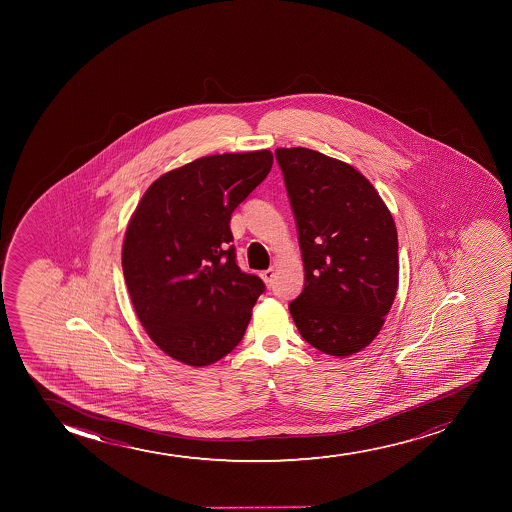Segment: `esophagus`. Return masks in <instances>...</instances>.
Masks as SVG:
<instances>
[{
    "mask_svg": "<svg viewBox=\"0 0 512 512\" xmlns=\"http://www.w3.org/2000/svg\"><path fill=\"white\" fill-rule=\"evenodd\" d=\"M261 278H263V282H265L268 287H271V285H273V280H275V268L263 271V273H261Z\"/></svg>",
    "mask_w": 512,
    "mask_h": 512,
    "instance_id": "1",
    "label": "esophagus"
}]
</instances>
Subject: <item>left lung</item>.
I'll return each instance as SVG.
<instances>
[{"mask_svg": "<svg viewBox=\"0 0 512 512\" xmlns=\"http://www.w3.org/2000/svg\"><path fill=\"white\" fill-rule=\"evenodd\" d=\"M306 271L290 314L319 352L345 359L379 335L400 261L391 212L355 167L311 148H277Z\"/></svg>", "mask_w": 512, "mask_h": 512, "instance_id": "1", "label": "left lung"}]
</instances>
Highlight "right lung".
Here are the masks:
<instances>
[{"label": "right lung", "instance_id": "add662e5", "mask_svg": "<svg viewBox=\"0 0 512 512\" xmlns=\"http://www.w3.org/2000/svg\"><path fill=\"white\" fill-rule=\"evenodd\" d=\"M271 165L270 150L201 157L153 181L131 215L121 256L131 304L181 364H215L246 333L265 283L235 263L230 215Z\"/></svg>", "mask_w": 512, "mask_h": 512}]
</instances>
